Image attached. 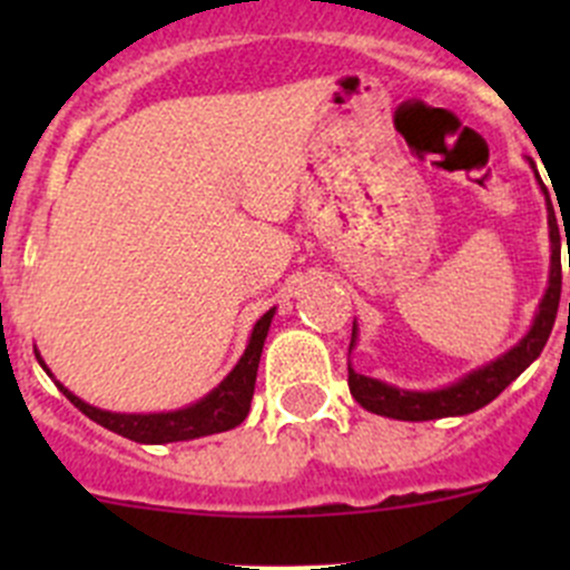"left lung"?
Here are the masks:
<instances>
[{
	"mask_svg": "<svg viewBox=\"0 0 570 570\" xmlns=\"http://www.w3.org/2000/svg\"><path fill=\"white\" fill-rule=\"evenodd\" d=\"M546 193V189H543ZM549 198V193H546ZM549 228H551V275H549V289H546L543 303H540V312L534 317L532 331L515 344L510 353H504L502 358L491 361L482 370L471 372L469 377H463L461 383L450 389H441V392H402V389L386 386L381 381H372V377L358 375L347 366V383L350 394L355 396L361 407L377 413V416L389 419H402V422H428V419H444V416H465V413H474L480 407H485L488 402L497 400L527 366L532 364L540 355V350L549 342V333L554 327L557 320V306H560V292H562V264H560V228H557L554 209H551L549 200ZM570 312V306H568ZM355 342V327L353 336H350V347Z\"/></svg>",
	"mask_w": 570,
	"mask_h": 570,
	"instance_id": "8db88e82",
	"label": "left lung"
}]
</instances>
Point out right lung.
Masks as SVG:
<instances>
[{
	"label": "right lung",
	"mask_w": 570,
	"mask_h": 570,
	"mask_svg": "<svg viewBox=\"0 0 570 570\" xmlns=\"http://www.w3.org/2000/svg\"><path fill=\"white\" fill-rule=\"evenodd\" d=\"M273 314L275 312H267L256 322V327H253L250 333L248 350H245L239 364L232 370V375H228L209 396H204V400L195 402V405L184 407V411L146 413V416H140V413H109V411H99V407L88 405V402H82L79 396L68 392L66 386H60V383H57V386H60V392L66 394L68 400L85 413V416L94 419V422L101 424V428L112 430V433L124 435V439L137 441V444H170V441H189V439H200V435L226 433V430L243 424L250 411L253 389H256L258 358H262V347H264V338H267ZM40 366H43V361H40Z\"/></svg>",
	"instance_id": "right-lung-1"
}]
</instances>
